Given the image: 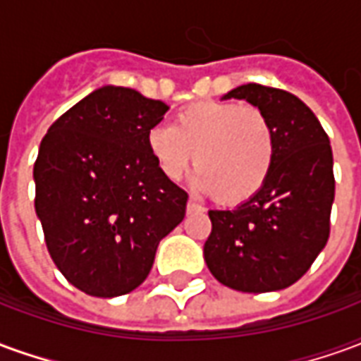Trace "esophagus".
I'll list each match as a JSON object with an SVG mask.
<instances>
[{"label":"esophagus","mask_w":361,"mask_h":361,"mask_svg":"<svg viewBox=\"0 0 361 361\" xmlns=\"http://www.w3.org/2000/svg\"><path fill=\"white\" fill-rule=\"evenodd\" d=\"M199 211H203V207H201L199 203H195V201H191V199H189V201H188V212H189V214H191V212H199Z\"/></svg>","instance_id":"obj_1"}]
</instances>
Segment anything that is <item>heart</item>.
<instances>
[{
  "label": "heart",
  "mask_w": 361,
  "mask_h": 361,
  "mask_svg": "<svg viewBox=\"0 0 361 361\" xmlns=\"http://www.w3.org/2000/svg\"><path fill=\"white\" fill-rule=\"evenodd\" d=\"M147 152L168 181H180L195 162L193 185L224 204L257 195L276 158L271 119L257 106L201 100L181 108L172 126L147 133Z\"/></svg>",
  "instance_id": "b5f03b06"
}]
</instances>
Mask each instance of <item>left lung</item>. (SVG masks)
I'll list each match as a JSON object with an SVG mask.
<instances>
[{"label": "left lung", "instance_id": "8db88e82", "mask_svg": "<svg viewBox=\"0 0 361 361\" xmlns=\"http://www.w3.org/2000/svg\"><path fill=\"white\" fill-rule=\"evenodd\" d=\"M224 98L247 100L271 119L276 158L257 195L234 211H209L204 261L240 292H274L310 271L331 234L333 149L317 116L298 98L265 85H242Z\"/></svg>", "mask_w": 361, "mask_h": 361}]
</instances>
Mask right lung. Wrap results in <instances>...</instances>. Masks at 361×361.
<instances>
[{
    "label": "right lung",
    "instance_id": "1",
    "mask_svg": "<svg viewBox=\"0 0 361 361\" xmlns=\"http://www.w3.org/2000/svg\"><path fill=\"white\" fill-rule=\"evenodd\" d=\"M166 111L133 89L102 87L40 142L36 214L56 267L85 294L114 298L142 284L160 240L185 216L188 193L147 152Z\"/></svg>",
    "mask_w": 361,
    "mask_h": 361
}]
</instances>
